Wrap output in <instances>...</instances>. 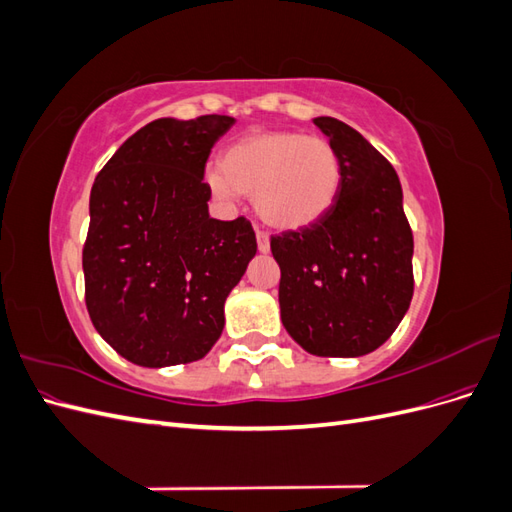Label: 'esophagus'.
<instances>
[{
    "label": "esophagus",
    "instance_id": "34e87169",
    "mask_svg": "<svg viewBox=\"0 0 512 512\" xmlns=\"http://www.w3.org/2000/svg\"><path fill=\"white\" fill-rule=\"evenodd\" d=\"M256 243H258V252L260 254H269L271 241H269V237L265 235V232H256Z\"/></svg>",
    "mask_w": 512,
    "mask_h": 512
}]
</instances>
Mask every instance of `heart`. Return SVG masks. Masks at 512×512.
<instances>
[{
	"label": "heart",
	"mask_w": 512,
	"mask_h": 512,
	"mask_svg": "<svg viewBox=\"0 0 512 512\" xmlns=\"http://www.w3.org/2000/svg\"><path fill=\"white\" fill-rule=\"evenodd\" d=\"M211 192L232 205L254 194L258 218L275 230L320 222L342 190V162L331 143L301 132H254L232 143L207 170Z\"/></svg>",
	"instance_id": "heart-1"
}]
</instances>
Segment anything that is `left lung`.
<instances>
[{"label":"left lung","mask_w":512,"mask_h":512,"mask_svg":"<svg viewBox=\"0 0 512 512\" xmlns=\"http://www.w3.org/2000/svg\"><path fill=\"white\" fill-rule=\"evenodd\" d=\"M342 162V190L324 218L271 239L282 271L288 335L316 356L380 348L412 301V230L395 168L348 123L316 117Z\"/></svg>","instance_id":"obj_1"}]
</instances>
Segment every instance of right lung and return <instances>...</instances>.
Returning <instances> with one entry per match:
<instances>
[{
    "instance_id": "right-lung-1",
    "label": "right lung",
    "mask_w": 512,
    "mask_h": 512,
    "mask_svg": "<svg viewBox=\"0 0 512 512\" xmlns=\"http://www.w3.org/2000/svg\"><path fill=\"white\" fill-rule=\"evenodd\" d=\"M226 115L162 117L106 162L89 196L83 250L87 312L104 342L141 367L203 359L224 329V303L256 256L245 218L209 215L203 181Z\"/></svg>"
}]
</instances>
